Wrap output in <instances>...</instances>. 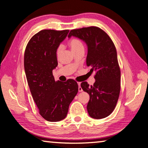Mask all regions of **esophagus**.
Returning a JSON list of instances; mask_svg holds the SVG:
<instances>
[{"label":"esophagus","mask_w":148,"mask_h":148,"mask_svg":"<svg viewBox=\"0 0 148 148\" xmlns=\"http://www.w3.org/2000/svg\"><path fill=\"white\" fill-rule=\"evenodd\" d=\"M77 85H78V91L79 92H82L83 91V89H82V88L81 87V83L80 82H77Z\"/></svg>","instance_id":"obj_1"}]
</instances>
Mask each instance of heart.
Here are the masks:
<instances>
[{
	"instance_id": "1",
	"label": "heart",
	"mask_w": 148,
	"mask_h": 148,
	"mask_svg": "<svg viewBox=\"0 0 148 148\" xmlns=\"http://www.w3.org/2000/svg\"><path fill=\"white\" fill-rule=\"evenodd\" d=\"M69 45L71 49L72 50V51H74V50H76L77 49L80 48V47H84L83 44H82L81 41L77 38L71 39V41L69 42ZM62 46H59V47L57 48V56H59V55L61 53V52L62 51Z\"/></svg>"
}]
</instances>
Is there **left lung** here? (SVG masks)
Returning a JSON list of instances; mask_svg holds the SVG:
<instances>
[{
	"mask_svg": "<svg viewBox=\"0 0 148 148\" xmlns=\"http://www.w3.org/2000/svg\"><path fill=\"white\" fill-rule=\"evenodd\" d=\"M71 36L86 44L87 66L91 67L90 72H96L93 86L89 87L86 82L81 84L89 95L87 112L92 118H105L114 111L120 92L121 72L116 47L108 35L97 27L71 30L68 37Z\"/></svg>",
	"mask_w": 148,
	"mask_h": 148,
	"instance_id": "left-lung-1",
	"label": "left lung"
}]
</instances>
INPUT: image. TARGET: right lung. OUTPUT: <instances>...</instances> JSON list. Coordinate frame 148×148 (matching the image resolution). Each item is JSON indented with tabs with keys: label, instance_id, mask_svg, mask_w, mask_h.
Segmentation results:
<instances>
[{
	"label": "right lung",
	"instance_id": "add662e5",
	"mask_svg": "<svg viewBox=\"0 0 148 148\" xmlns=\"http://www.w3.org/2000/svg\"><path fill=\"white\" fill-rule=\"evenodd\" d=\"M69 32L42 30L32 37L25 51V72L32 98L41 116L51 122L66 117L78 91L74 79L56 82L52 73L58 64L57 48Z\"/></svg>",
	"mask_w": 148,
	"mask_h": 148
}]
</instances>
